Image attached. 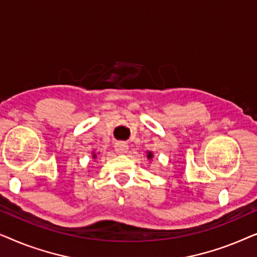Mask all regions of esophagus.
Returning a JSON list of instances; mask_svg holds the SVG:
<instances>
[{
  "instance_id": "1",
  "label": "esophagus",
  "mask_w": 257,
  "mask_h": 257,
  "mask_svg": "<svg viewBox=\"0 0 257 257\" xmlns=\"http://www.w3.org/2000/svg\"><path fill=\"white\" fill-rule=\"evenodd\" d=\"M114 149H115V152L122 154V153L127 152L128 146H127V144L124 143V142H119L114 145Z\"/></svg>"
}]
</instances>
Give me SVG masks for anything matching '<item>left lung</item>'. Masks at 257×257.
Masks as SVG:
<instances>
[{
    "label": "left lung",
    "mask_w": 257,
    "mask_h": 257,
    "mask_svg": "<svg viewBox=\"0 0 257 257\" xmlns=\"http://www.w3.org/2000/svg\"><path fill=\"white\" fill-rule=\"evenodd\" d=\"M152 157H153V156H152V153L150 152V153H149V156H147V159H152Z\"/></svg>",
    "instance_id": "8db88e82"
}]
</instances>
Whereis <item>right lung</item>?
I'll use <instances>...</instances> for the list:
<instances>
[{
  "label": "right lung",
  "instance_id": "obj_1",
  "mask_svg": "<svg viewBox=\"0 0 257 257\" xmlns=\"http://www.w3.org/2000/svg\"><path fill=\"white\" fill-rule=\"evenodd\" d=\"M93 158H96V154H93Z\"/></svg>",
  "mask_w": 257,
  "mask_h": 257
}]
</instances>
